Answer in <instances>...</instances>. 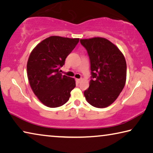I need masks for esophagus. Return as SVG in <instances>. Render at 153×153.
I'll return each mask as SVG.
<instances>
[{
	"mask_svg": "<svg viewBox=\"0 0 153 153\" xmlns=\"http://www.w3.org/2000/svg\"><path fill=\"white\" fill-rule=\"evenodd\" d=\"M76 81L78 82V83H79V82L81 81V79H76Z\"/></svg>",
	"mask_w": 153,
	"mask_h": 153,
	"instance_id": "esophagus-1",
	"label": "esophagus"
}]
</instances>
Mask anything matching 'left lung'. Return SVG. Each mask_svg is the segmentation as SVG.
<instances>
[{"label":"left lung","mask_w":153,"mask_h":153,"mask_svg":"<svg viewBox=\"0 0 153 153\" xmlns=\"http://www.w3.org/2000/svg\"><path fill=\"white\" fill-rule=\"evenodd\" d=\"M90 60L91 81L84 91L88 103L96 108L108 106L116 100L126 81V59L108 40L96 37L81 39Z\"/></svg>","instance_id":"left-lung-1"}]
</instances>
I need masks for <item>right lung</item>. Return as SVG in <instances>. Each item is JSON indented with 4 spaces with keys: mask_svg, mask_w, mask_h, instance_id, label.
I'll return each instance as SVG.
<instances>
[{
    "mask_svg": "<svg viewBox=\"0 0 153 153\" xmlns=\"http://www.w3.org/2000/svg\"><path fill=\"white\" fill-rule=\"evenodd\" d=\"M79 41V39L50 36L37 45L30 55L27 78L34 94L45 106L59 107L69 100L75 81L62 75L59 69Z\"/></svg>",
    "mask_w": 153,
    "mask_h": 153,
    "instance_id": "1",
    "label": "right lung"
}]
</instances>
